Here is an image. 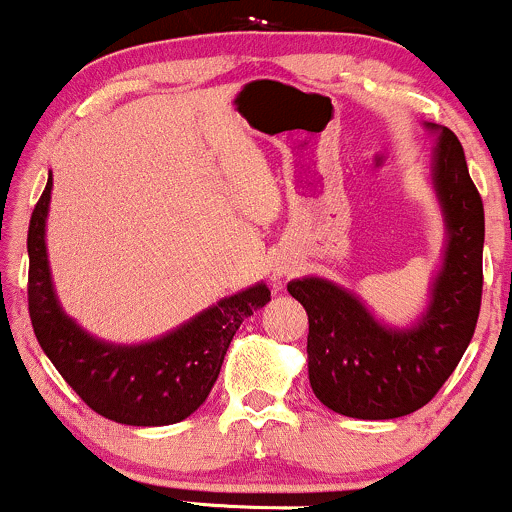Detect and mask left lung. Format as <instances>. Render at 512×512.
<instances>
[{"instance_id":"8db88e82","label":"left lung","mask_w":512,"mask_h":512,"mask_svg":"<svg viewBox=\"0 0 512 512\" xmlns=\"http://www.w3.org/2000/svg\"><path fill=\"white\" fill-rule=\"evenodd\" d=\"M432 187L445 216L447 245L425 313L408 328L379 323L352 291L320 277L289 282L308 313V379L330 411L391 420L432 401L476 330L484 286V204L466 170L464 148L435 126Z\"/></svg>"}]
</instances>
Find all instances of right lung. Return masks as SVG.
Listing matches in <instances>:
<instances>
[{"label": "right lung", "instance_id": "obj_1", "mask_svg": "<svg viewBox=\"0 0 512 512\" xmlns=\"http://www.w3.org/2000/svg\"><path fill=\"white\" fill-rule=\"evenodd\" d=\"M53 177L28 226V316L53 367L92 411L121 425L189 418L216 384L235 330L267 306V284L226 296L162 338L140 345L97 340L60 308L50 279L46 218Z\"/></svg>", "mask_w": 512, "mask_h": 512}]
</instances>
